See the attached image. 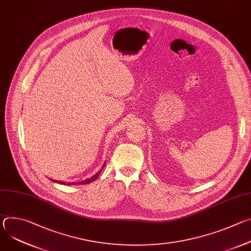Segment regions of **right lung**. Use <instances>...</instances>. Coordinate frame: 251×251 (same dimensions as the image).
I'll return each instance as SVG.
<instances>
[{"instance_id":"1","label":"right lung","mask_w":251,"mask_h":251,"mask_svg":"<svg viewBox=\"0 0 251 251\" xmlns=\"http://www.w3.org/2000/svg\"><path fill=\"white\" fill-rule=\"evenodd\" d=\"M104 166H105V165H104ZM104 166H103V168H104ZM103 168H102V169H103ZM102 169H101V170H102ZM101 170H100V171H99V172H98L96 175H94L92 177H90V178H87V180H85V181H83V182H80V183H76V184H75V183H74L73 185H77V184H79V185H85V184H89V183H91V182L95 181L96 178L98 177V176L100 175V173H101ZM50 181H52V182H54V183L56 182V183H59V184H62V185H71V184H69V183H67V184H66V183H64V182H60V181H53V180H50Z\"/></svg>"}]
</instances>
